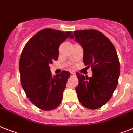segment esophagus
Here are the masks:
<instances>
[{
	"mask_svg": "<svg viewBox=\"0 0 133 133\" xmlns=\"http://www.w3.org/2000/svg\"><path fill=\"white\" fill-rule=\"evenodd\" d=\"M71 76H76V74L74 73V72H71Z\"/></svg>",
	"mask_w": 133,
	"mask_h": 133,
	"instance_id": "obj_1",
	"label": "esophagus"
}]
</instances>
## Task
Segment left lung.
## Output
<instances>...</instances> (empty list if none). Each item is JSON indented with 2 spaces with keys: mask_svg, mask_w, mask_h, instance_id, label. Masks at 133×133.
I'll list each match as a JSON object with an SVG mask.
<instances>
[{
  "mask_svg": "<svg viewBox=\"0 0 133 133\" xmlns=\"http://www.w3.org/2000/svg\"><path fill=\"white\" fill-rule=\"evenodd\" d=\"M70 38L82 46L84 63L92 72L90 78L76 74L79 101L87 108L98 109L110 100L118 85L120 67L116 49L104 34L95 30L74 31Z\"/></svg>",
  "mask_w": 133,
  "mask_h": 133,
  "instance_id": "left-lung-1",
  "label": "left lung"
}]
</instances>
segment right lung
Instances as JSON below:
<instances>
[{"mask_svg": "<svg viewBox=\"0 0 133 133\" xmlns=\"http://www.w3.org/2000/svg\"><path fill=\"white\" fill-rule=\"evenodd\" d=\"M72 32L46 28L26 43L21 55V83L27 97L36 107L49 111L57 108L70 76L68 71L51 75L50 64L59 57L60 44Z\"/></svg>", "mask_w": 133, "mask_h": 133, "instance_id": "obj_1", "label": "right lung"}]
</instances>
